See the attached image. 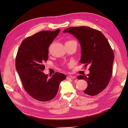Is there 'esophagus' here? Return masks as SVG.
<instances>
[{
    "label": "esophagus",
    "instance_id": "obj_1",
    "mask_svg": "<svg viewBox=\"0 0 128 128\" xmlns=\"http://www.w3.org/2000/svg\"><path fill=\"white\" fill-rule=\"evenodd\" d=\"M67 79H74V78H75V76H67Z\"/></svg>",
    "mask_w": 128,
    "mask_h": 128
}]
</instances>
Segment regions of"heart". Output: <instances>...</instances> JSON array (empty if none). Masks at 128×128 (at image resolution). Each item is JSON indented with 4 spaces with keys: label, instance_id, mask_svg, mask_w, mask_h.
I'll return each mask as SVG.
<instances>
[{
    "label": "heart",
    "instance_id": "heart-1",
    "mask_svg": "<svg viewBox=\"0 0 128 128\" xmlns=\"http://www.w3.org/2000/svg\"><path fill=\"white\" fill-rule=\"evenodd\" d=\"M74 42V41H73V40H70V41H68L66 42Z\"/></svg>",
    "mask_w": 128,
    "mask_h": 128
}]
</instances>
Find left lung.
<instances>
[{
	"instance_id": "left-lung-1",
	"label": "left lung",
	"mask_w": 128,
	"mask_h": 128,
	"mask_svg": "<svg viewBox=\"0 0 128 128\" xmlns=\"http://www.w3.org/2000/svg\"><path fill=\"white\" fill-rule=\"evenodd\" d=\"M63 32L70 33L78 40L82 49L80 62L90 66L89 74L77 77L88 83L84 93L98 94L108 84L112 75L114 54L108 40L100 31L87 26L72 27Z\"/></svg>"
}]
</instances>
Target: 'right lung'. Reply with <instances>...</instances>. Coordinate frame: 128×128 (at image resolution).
Segmentation results:
<instances>
[{
	"mask_svg": "<svg viewBox=\"0 0 128 128\" xmlns=\"http://www.w3.org/2000/svg\"><path fill=\"white\" fill-rule=\"evenodd\" d=\"M60 31H41L27 37L18 51L16 67L23 86L30 96L39 101H49L54 98L60 82L66 77L62 73L56 72L49 79L43 72L48 48Z\"/></svg>",
	"mask_w": 128,
	"mask_h": 128,
	"instance_id": "1",
	"label": "right lung"
}]
</instances>
